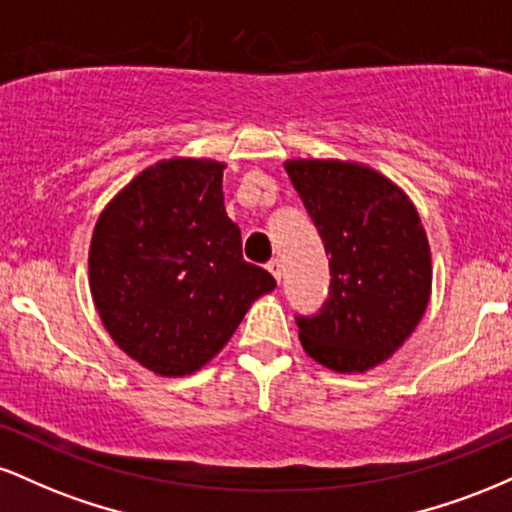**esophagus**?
<instances>
[{"label":"esophagus","mask_w":512,"mask_h":512,"mask_svg":"<svg viewBox=\"0 0 512 512\" xmlns=\"http://www.w3.org/2000/svg\"><path fill=\"white\" fill-rule=\"evenodd\" d=\"M267 269H269V272H272V276H274L276 281H281V272H284V269H281V260H276V257H274V260H269L267 262Z\"/></svg>","instance_id":"esophagus-1"}]
</instances>
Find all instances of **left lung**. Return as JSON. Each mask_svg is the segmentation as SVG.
Returning a JSON list of instances; mask_svg holds the SVG:
<instances>
[{"label":"left lung","mask_w":512,"mask_h":512,"mask_svg":"<svg viewBox=\"0 0 512 512\" xmlns=\"http://www.w3.org/2000/svg\"><path fill=\"white\" fill-rule=\"evenodd\" d=\"M291 185L330 255V291L296 315L303 349L322 366L368 370L407 342L431 296V250L407 195L366 166L289 161Z\"/></svg>","instance_id":"1"}]
</instances>
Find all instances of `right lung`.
Wrapping results in <instances>:
<instances>
[{"mask_svg":"<svg viewBox=\"0 0 512 512\" xmlns=\"http://www.w3.org/2000/svg\"><path fill=\"white\" fill-rule=\"evenodd\" d=\"M88 281L115 344L173 378L219 354L252 301L276 286L243 260L223 207V166L199 158L146 168L105 207Z\"/></svg>","mask_w":512,"mask_h":512,"instance_id":"right-lung-1","label":"right lung"}]
</instances>
